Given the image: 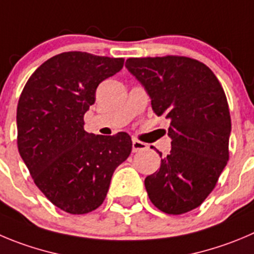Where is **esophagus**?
<instances>
[{
    "label": "esophagus",
    "mask_w": 254,
    "mask_h": 254,
    "mask_svg": "<svg viewBox=\"0 0 254 254\" xmlns=\"http://www.w3.org/2000/svg\"><path fill=\"white\" fill-rule=\"evenodd\" d=\"M146 148H148V145H146L145 143L136 140V139H132V151H134V153H136V151L145 150Z\"/></svg>",
    "instance_id": "esophagus-1"
}]
</instances>
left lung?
<instances>
[{
	"label": "left lung",
	"mask_w": 254,
	"mask_h": 254,
	"mask_svg": "<svg viewBox=\"0 0 254 254\" xmlns=\"http://www.w3.org/2000/svg\"><path fill=\"white\" fill-rule=\"evenodd\" d=\"M125 66L150 96L154 113L170 120L172 150L145 178L149 199L168 214L195 209L229 158L232 124L223 87L207 65L184 56L127 59Z\"/></svg>",
	"instance_id": "obj_1"
}]
</instances>
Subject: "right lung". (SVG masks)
Listing matches in <instances>:
<instances>
[{
	"label": "right lung",
	"mask_w": 254,
	"mask_h": 254,
	"mask_svg": "<svg viewBox=\"0 0 254 254\" xmlns=\"http://www.w3.org/2000/svg\"><path fill=\"white\" fill-rule=\"evenodd\" d=\"M124 59L63 52L45 61L26 82L17 105V146L37 188L54 205L85 214L103 204L114 170L132 144L84 130L96 87L119 72Z\"/></svg>",
	"instance_id": "right-lung-1"
}]
</instances>
